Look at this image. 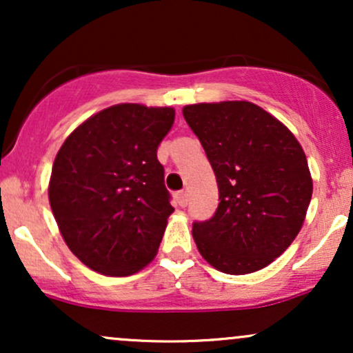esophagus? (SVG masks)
<instances>
[{
    "instance_id": "34e87169",
    "label": "esophagus",
    "mask_w": 353,
    "mask_h": 353,
    "mask_svg": "<svg viewBox=\"0 0 353 353\" xmlns=\"http://www.w3.org/2000/svg\"><path fill=\"white\" fill-rule=\"evenodd\" d=\"M176 199H177V204L181 205V208H185L188 205V192H184V190H181V192L176 194Z\"/></svg>"
}]
</instances>
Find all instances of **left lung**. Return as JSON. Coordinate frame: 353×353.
Returning a JSON list of instances; mask_svg holds the SVG:
<instances>
[{"instance_id":"1","label":"left lung","mask_w":353,"mask_h":353,"mask_svg":"<svg viewBox=\"0 0 353 353\" xmlns=\"http://www.w3.org/2000/svg\"><path fill=\"white\" fill-rule=\"evenodd\" d=\"M182 114L219 185L212 219L194 222L205 262L230 275L264 269L294 242L312 199L305 152L290 129L249 101L199 103Z\"/></svg>"}]
</instances>
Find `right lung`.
<instances>
[{"instance_id": "right-lung-1", "label": "right lung", "mask_w": 353, "mask_h": 353, "mask_svg": "<svg viewBox=\"0 0 353 353\" xmlns=\"http://www.w3.org/2000/svg\"><path fill=\"white\" fill-rule=\"evenodd\" d=\"M174 108L123 103L83 121L59 148L48 197L61 236L94 272L125 277L156 257L174 212L157 145Z\"/></svg>"}]
</instances>
